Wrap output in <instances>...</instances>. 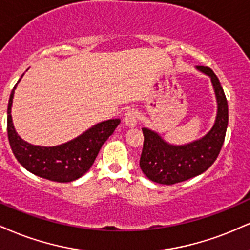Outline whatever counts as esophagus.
<instances>
[{"instance_id":"obj_1","label":"esophagus","mask_w":250,"mask_h":250,"mask_svg":"<svg viewBox=\"0 0 250 250\" xmlns=\"http://www.w3.org/2000/svg\"><path fill=\"white\" fill-rule=\"evenodd\" d=\"M125 123L129 128H133L137 125V113L135 109H129L125 114Z\"/></svg>"}]
</instances>
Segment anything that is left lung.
<instances>
[{
    "label": "left lung",
    "mask_w": 250,
    "mask_h": 250,
    "mask_svg": "<svg viewBox=\"0 0 250 250\" xmlns=\"http://www.w3.org/2000/svg\"><path fill=\"white\" fill-rule=\"evenodd\" d=\"M197 70L211 78L218 104L214 125L205 136L184 146L167 143L156 131L142 128L144 142L140 167L150 180L158 184L172 185L205 172L215 162L224 144L228 125L226 95L211 68L197 66Z\"/></svg>",
    "instance_id": "left-lung-1"
}]
</instances>
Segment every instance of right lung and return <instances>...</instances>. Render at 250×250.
<instances>
[{
  "label": "right lung",
  "mask_w": 250,
  "mask_h": 250,
  "mask_svg": "<svg viewBox=\"0 0 250 250\" xmlns=\"http://www.w3.org/2000/svg\"><path fill=\"white\" fill-rule=\"evenodd\" d=\"M17 83L11 91L7 112L8 138L15 157L26 170L42 178L57 183H68L80 178L91 169L102 144L121 122L120 119L98 123L80 136L60 146H34L22 140L14 127L11 106Z\"/></svg>",
  "instance_id": "1"
}]
</instances>
